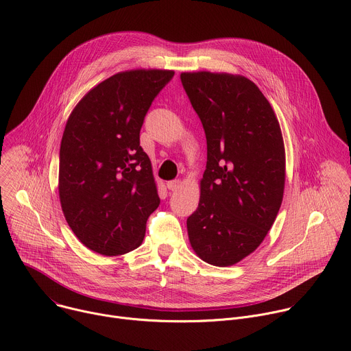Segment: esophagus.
Returning <instances> with one entry per match:
<instances>
[{"mask_svg":"<svg viewBox=\"0 0 351 351\" xmlns=\"http://www.w3.org/2000/svg\"><path fill=\"white\" fill-rule=\"evenodd\" d=\"M180 186H182V180H179V179H175V180H171V182L167 183V187H168L169 190H172V191L179 190Z\"/></svg>","mask_w":351,"mask_h":351,"instance_id":"34e87169","label":"esophagus"}]
</instances>
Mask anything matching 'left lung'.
<instances>
[{"instance_id":"8db88e82","label":"left lung","mask_w":351,"mask_h":351,"mask_svg":"<svg viewBox=\"0 0 351 351\" xmlns=\"http://www.w3.org/2000/svg\"><path fill=\"white\" fill-rule=\"evenodd\" d=\"M207 137L199 203L187 218L195 254L215 267L241 261L263 243L282 204L285 145L268 99L244 76L180 75Z\"/></svg>"}]
</instances>
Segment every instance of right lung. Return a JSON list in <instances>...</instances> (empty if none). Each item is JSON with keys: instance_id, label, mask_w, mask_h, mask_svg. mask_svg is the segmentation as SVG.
Here are the masks:
<instances>
[{"instance_id": "1", "label": "right lung", "mask_w": 351, "mask_h": 351, "mask_svg": "<svg viewBox=\"0 0 351 351\" xmlns=\"http://www.w3.org/2000/svg\"><path fill=\"white\" fill-rule=\"evenodd\" d=\"M173 71L119 72L93 87L68 118L60 149V199L68 225L93 252L137 248L160 206L140 129Z\"/></svg>"}]
</instances>
